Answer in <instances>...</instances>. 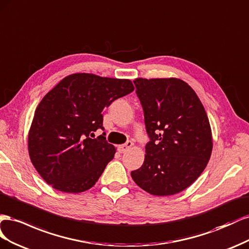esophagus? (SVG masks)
Instances as JSON below:
<instances>
[{"mask_svg":"<svg viewBox=\"0 0 249 249\" xmlns=\"http://www.w3.org/2000/svg\"><path fill=\"white\" fill-rule=\"evenodd\" d=\"M132 146H133L132 142H131V141H128V142H126L125 144L120 145V146L118 147V150H119V152H121V153H124V152H126L127 150H128V149H130Z\"/></svg>","mask_w":249,"mask_h":249,"instance_id":"34e87169","label":"esophagus"}]
</instances>
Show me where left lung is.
Here are the masks:
<instances>
[{
	"instance_id": "obj_1",
	"label": "left lung",
	"mask_w": 249,
	"mask_h": 249,
	"mask_svg": "<svg viewBox=\"0 0 249 249\" xmlns=\"http://www.w3.org/2000/svg\"><path fill=\"white\" fill-rule=\"evenodd\" d=\"M133 82L150 141L132 179L155 196L179 193L200 176L211 158L207 112L193 89L180 79L138 78Z\"/></svg>"
}]
</instances>
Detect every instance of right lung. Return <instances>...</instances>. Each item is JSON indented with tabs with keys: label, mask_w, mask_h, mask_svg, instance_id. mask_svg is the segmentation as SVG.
I'll list each match as a JSON object with an SVG mask.
<instances>
[{
	"label": "right lung",
	"mask_w": 249,
	"mask_h": 249,
	"mask_svg": "<svg viewBox=\"0 0 249 249\" xmlns=\"http://www.w3.org/2000/svg\"><path fill=\"white\" fill-rule=\"evenodd\" d=\"M134 89L128 79L77 73L67 76L42 98L34 113L28 149L34 168L48 184L65 193L94 186L113 159L103 110Z\"/></svg>",
	"instance_id": "add662e5"
}]
</instances>
